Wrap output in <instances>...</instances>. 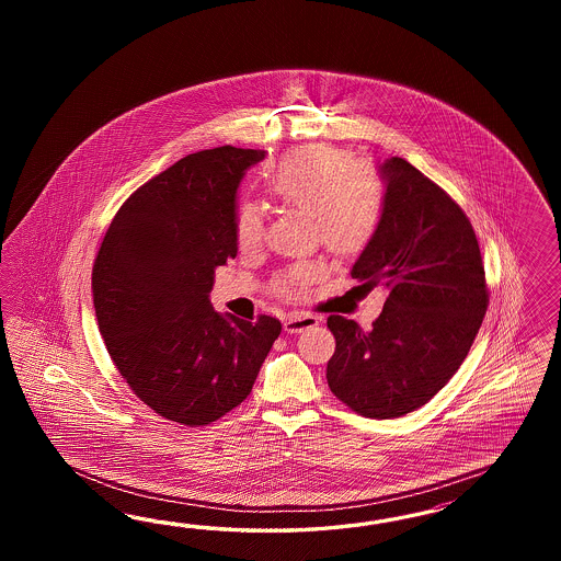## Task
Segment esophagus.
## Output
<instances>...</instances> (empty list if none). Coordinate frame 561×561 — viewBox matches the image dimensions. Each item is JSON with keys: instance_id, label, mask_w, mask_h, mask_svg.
I'll return each instance as SVG.
<instances>
[{"instance_id": "esophagus-1", "label": "esophagus", "mask_w": 561, "mask_h": 561, "mask_svg": "<svg viewBox=\"0 0 561 561\" xmlns=\"http://www.w3.org/2000/svg\"><path fill=\"white\" fill-rule=\"evenodd\" d=\"M314 324H319L317 317L306 314V312H294L284 321V331H288V333H302V331L314 327Z\"/></svg>"}]
</instances>
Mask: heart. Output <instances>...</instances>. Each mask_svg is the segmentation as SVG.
I'll list each match as a JSON object with an SVG mask.
<instances>
[{"label":"heart","instance_id":"b5f03b06","mask_svg":"<svg viewBox=\"0 0 561 561\" xmlns=\"http://www.w3.org/2000/svg\"><path fill=\"white\" fill-rule=\"evenodd\" d=\"M265 187L279 204L312 211L314 232L337 255H356L373 240L385 211V193L373 172L352 153L310 146L286 156L267 174ZM238 249L256 251L265 238L261 209L244 204L234 224ZM324 273L321 261H298L273 282L286 298L302 296Z\"/></svg>","mask_w":561,"mask_h":561}]
</instances>
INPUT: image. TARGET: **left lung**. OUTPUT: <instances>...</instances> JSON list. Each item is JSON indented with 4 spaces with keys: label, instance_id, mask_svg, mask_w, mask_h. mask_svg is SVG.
Segmentation results:
<instances>
[{
    "label": "left lung",
    "instance_id": "left-lung-1",
    "mask_svg": "<svg viewBox=\"0 0 561 561\" xmlns=\"http://www.w3.org/2000/svg\"><path fill=\"white\" fill-rule=\"evenodd\" d=\"M378 170L385 211L352 277L366 288L380 284L389 296L370 331L341 314L327 319L335 335L327 382L359 415L391 420L425 405L459 370L490 296L459 204L403 158Z\"/></svg>",
    "mask_w": 561,
    "mask_h": 561
}]
</instances>
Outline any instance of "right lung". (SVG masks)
<instances>
[{
  "label": "right lung",
  "instance_id": "obj_1",
  "mask_svg": "<svg viewBox=\"0 0 561 561\" xmlns=\"http://www.w3.org/2000/svg\"><path fill=\"white\" fill-rule=\"evenodd\" d=\"M263 150L188 153L121 205L92 267L102 340L131 391L170 422L205 425L240 405L282 323L220 314L216 267L237 256L238 185Z\"/></svg>",
  "mask_w": 561,
  "mask_h": 561
}]
</instances>
